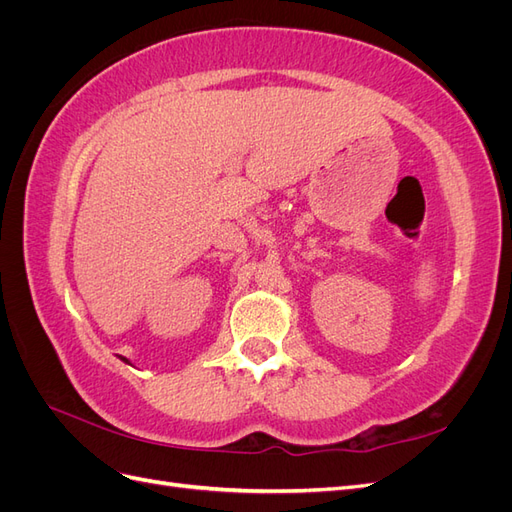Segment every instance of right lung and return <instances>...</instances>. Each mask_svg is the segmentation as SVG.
<instances>
[{"label":"right lung","instance_id":"obj_1","mask_svg":"<svg viewBox=\"0 0 512 512\" xmlns=\"http://www.w3.org/2000/svg\"><path fill=\"white\" fill-rule=\"evenodd\" d=\"M119 359H121V361H123V363H128V365H130V361H128V359H126V356H119Z\"/></svg>","mask_w":512,"mask_h":512}]
</instances>
